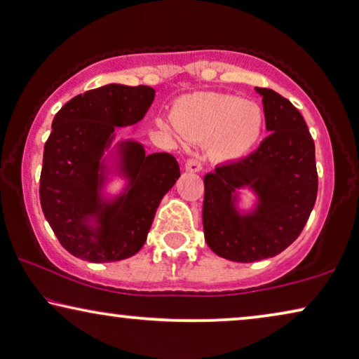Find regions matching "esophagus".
Here are the masks:
<instances>
[{
    "label": "esophagus",
    "instance_id": "1",
    "mask_svg": "<svg viewBox=\"0 0 359 359\" xmlns=\"http://www.w3.org/2000/svg\"><path fill=\"white\" fill-rule=\"evenodd\" d=\"M201 169H203V165L200 161H198V159H189V161L185 163L187 172H200Z\"/></svg>",
    "mask_w": 359,
    "mask_h": 359
}]
</instances>
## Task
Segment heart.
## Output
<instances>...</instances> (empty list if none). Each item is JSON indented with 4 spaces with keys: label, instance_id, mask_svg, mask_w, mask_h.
Listing matches in <instances>:
<instances>
[{
    "label": "heart",
    "instance_id": "b5f03b06",
    "mask_svg": "<svg viewBox=\"0 0 359 359\" xmlns=\"http://www.w3.org/2000/svg\"><path fill=\"white\" fill-rule=\"evenodd\" d=\"M174 126L161 122L165 132L179 130L191 140H208L214 159L238 161L258 143L263 111L250 100L226 93L203 92L182 98L172 112Z\"/></svg>",
    "mask_w": 359,
    "mask_h": 359
}]
</instances>
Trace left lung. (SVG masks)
Masks as SVG:
<instances>
[{
  "instance_id": "obj_1",
  "label": "left lung",
  "mask_w": 359,
  "mask_h": 359,
  "mask_svg": "<svg viewBox=\"0 0 359 359\" xmlns=\"http://www.w3.org/2000/svg\"><path fill=\"white\" fill-rule=\"evenodd\" d=\"M263 96L266 130L259 148L205 175L203 231L214 253L237 263L272 258L295 242L318 196L314 142L299 111L274 90ZM240 189L257 196L238 208Z\"/></svg>"
}]
</instances>
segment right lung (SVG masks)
<instances>
[{
    "instance_id": "right-lung-1",
    "label": "right lung",
    "mask_w": 359,
    "mask_h": 359,
    "mask_svg": "<svg viewBox=\"0 0 359 359\" xmlns=\"http://www.w3.org/2000/svg\"><path fill=\"white\" fill-rule=\"evenodd\" d=\"M153 100L147 85L109 83L77 95L53 119L40 203L60 243L76 258L112 263L138 253L159 203L180 177L172 154H147L135 140L111 147L116 127L140 122ZM109 175L126 180L114 197L104 191Z\"/></svg>"
}]
</instances>
